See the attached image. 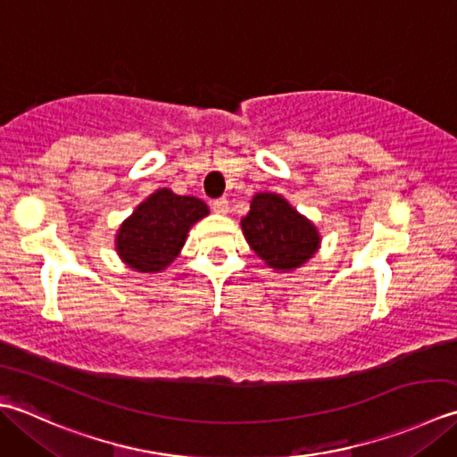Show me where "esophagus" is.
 <instances>
[{"label":"esophagus","instance_id":"1","mask_svg":"<svg viewBox=\"0 0 457 457\" xmlns=\"http://www.w3.org/2000/svg\"><path fill=\"white\" fill-rule=\"evenodd\" d=\"M211 209L215 211V212H219V215H227L228 212V201L222 197V199H215L211 203Z\"/></svg>","mask_w":457,"mask_h":457}]
</instances>
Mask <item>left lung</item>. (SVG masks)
I'll return each mask as SVG.
<instances>
[{"label":"left lung","mask_w":457,"mask_h":457,"mask_svg":"<svg viewBox=\"0 0 457 457\" xmlns=\"http://www.w3.org/2000/svg\"><path fill=\"white\" fill-rule=\"evenodd\" d=\"M248 245L270 268L302 266L320 246L318 230L290 203L274 193H258L242 219Z\"/></svg>","instance_id":"left-lung-1"}]
</instances>
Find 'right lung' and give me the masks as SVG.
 <instances>
[{"mask_svg": "<svg viewBox=\"0 0 457 457\" xmlns=\"http://www.w3.org/2000/svg\"><path fill=\"white\" fill-rule=\"evenodd\" d=\"M209 215L197 197H181L170 189L155 191L118 230L116 250L137 272H157L179 253L189 228Z\"/></svg>", "mask_w": 457, "mask_h": 457, "instance_id": "add662e5", "label": "right lung"}]
</instances>
